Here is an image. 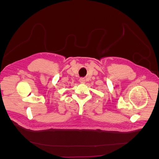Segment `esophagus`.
Returning a JSON list of instances; mask_svg holds the SVG:
<instances>
[{"instance_id":"1","label":"esophagus","mask_w":159,"mask_h":159,"mask_svg":"<svg viewBox=\"0 0 159 159\" xmlns=\"http://www.w3.org/2000/svg\"><path fill=\"white\" fill-rule=\"evenodd\" d=\"M80 82L81 83L83 84V83H85L86 81H85L84 78H80Z\"/></svg>"}]
</instances>
